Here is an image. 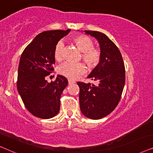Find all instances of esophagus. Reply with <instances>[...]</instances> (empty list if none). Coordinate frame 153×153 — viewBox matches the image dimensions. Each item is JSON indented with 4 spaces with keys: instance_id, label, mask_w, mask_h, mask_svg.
<instances>
[{
    "instance_id": "1",
    "label": "esophagus",
    "mask_w": 153,
    "mask_h": 153,
    "mask_svg": "<svg viewBox=\"0 0 153 153\" xmlns=\"http://www.w3.org/2000/svg\"><path fill=\"white\" fill-rule=\"evenodd\" d=\"M68 85H72V84H74V83H75V81H73V80H68Z\"/></svg>"
}]
</instances>
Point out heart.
I'll use <instances>...</instances> for the list:
<instances>
[{"label":"heart","mask_w":153,"mask_h":153,"mask_svg":"<svg viewBox=\"0 0 153 153\" xmlns=\"http://www.w3.org/2000/svg\"><path fill=\"white\" fill-rule=\"evenodd\" d=\"M74 44L81 52L82 59L89 68H94L99 65L101 59V52L99 49L94 48V41L87 36H75L73 39ZM64 43L59 41L56 43L54 51V56L56 61L62 59ZM86 72L85 65L81 63L71 64L64 63L58 68V73L61 75L70 80H75Z\"/></svg>","instance_id":"obj_1"}]
</instances>
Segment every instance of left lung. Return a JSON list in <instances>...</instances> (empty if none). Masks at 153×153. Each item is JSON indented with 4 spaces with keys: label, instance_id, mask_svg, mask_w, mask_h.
Instances as JSON below:
<instances>
[{
    "label": "left lung",
    "instance_id": "8db88e82",
    "mask_svg": "<svg viewBox=\"0 0 153 153\" xmlns=\"http://www.w3.org/2000/svg\"><path fill=\"white\" fill-rule=\"evenodd\" d=\"M97 40L101 59L87 78L97 85L78 82L79 101L82 113L92 120L109 115L121 99L125 83V70L123 56L115 43L103 33L84 30Z\"/></svg>",
    "mask_w": 153,
    "mask_h": 153
}]
</instances>
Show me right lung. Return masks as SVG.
I'll use <instances>...</instances> for the list:
<instances>
[{"mask_svg": "<svg viewBox=\"0 0 153 153\" xmlns=\"http://www.w3.org/2000/svg\"><path fill=\"white\" fill-rule=\"evenodd\" d=\"M71 29L40 33L25 48L20 58L17 90L26 109L36 117L50 119L60 109L61 95L68 85L65 77L58 75L55 81L45 78L54 71L56 45Z\"/></svg>", "mask_w": 153, "mask_h": 153, "instance_id": "1", "label": "right lung"}]
</instances>
